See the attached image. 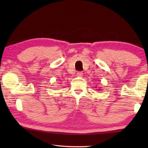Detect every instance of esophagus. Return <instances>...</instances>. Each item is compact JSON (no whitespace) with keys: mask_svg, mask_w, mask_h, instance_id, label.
Wrapping results in <instances>:
<instances>
[{"mask_svg":"<svg viewBox=\"0 0 148 148\" xmlns=\"http://www.w3.org/2000/svg\"><path fill=\"white\" fill-rule=\"evenodd\" d=\"M76 74H77V77H82V76H83V73H82V72H77Z\"/></svg>","mask_w":148,"mask_h":148,"instance_id":"esophagus-1","label":"esophagus"}]
</instances>
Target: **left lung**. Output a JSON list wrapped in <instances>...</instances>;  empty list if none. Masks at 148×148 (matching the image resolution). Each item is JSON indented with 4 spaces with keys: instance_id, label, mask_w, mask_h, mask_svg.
Here are the masks:
<instances>
[{
    "instance_id": "8db88e82",
    "label": "left lung",
    "mask_w": 148,
    "mask_h": 148,
    "mask_svg": "<svg viewBox=\"0 0 148 148\" xmlns=\"http://www.w3.org/2000/svg\"><path fill=\"white\" fill-rule=\"evenodd\" d=\"M98 90H99V89H98Z\"/></svg>"
}]
</instances>
